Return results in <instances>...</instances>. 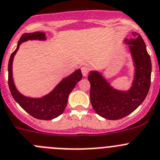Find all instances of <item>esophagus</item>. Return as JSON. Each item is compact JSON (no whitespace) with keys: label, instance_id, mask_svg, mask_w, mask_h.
<instances>
[{"label":"esophagus","instance_id":"1","mask_svg":"<svg viewBox=\"0 0 160 160\" xmlns=\"http://www.w3.org/2000/svg\"><path fill=\"white\" fill-rule=\"evenodd\" d=\"M81 72H82V74H83V77H87L88 74V72H89V68H88L87 66L82 67Z\"/></svg>","mask_w":160,"mask_h":160}]
</instances>
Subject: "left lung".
<instances>
[{
	"label": "left lung",
	"mask_w": 160,
	"mask_h": 160,
	"mask_svg": "<svg viewBox=\"0 0 160 160\" xmlns=\"http://www.w3.org/2000/svg\"><path fill=\"white\" fill-rule=\"evenodd\" d=\"M132 38H125L129 46L134 71L130 88L119 90L113 87L97 70L90 71V98L97 114L108 120H118L133 112L145 99L151 84L152 62L142 37L132 32Z\"/></svg>",
	"instance_id": "obj_1"
}]
</instances>
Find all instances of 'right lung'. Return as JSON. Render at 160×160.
I'll return each instance as SVG.
<instances>
[{"label":"right lung","mask_w":160,"mask_h":160,"mask_svg":"<svg viewBox=\"0 0 160 160\" xmlns=\"http://www.w3.org/2000/svg\"><path fill=\"white\" fill-rule=\"evenodd\" d=\"M29 40L46 41V33H25L19 38L17 47L12 53L8 62V87L15 101L30 115L40 120H52L61 115L65 110L68 95L83 77L81 70L78 68L69 76L62 79L51 92L43 96L33 98L23 95L18 91L15 85L12 77V63L19 46Z\"/></svg>","instance_id":"right-lung-1"}]
</instances>
